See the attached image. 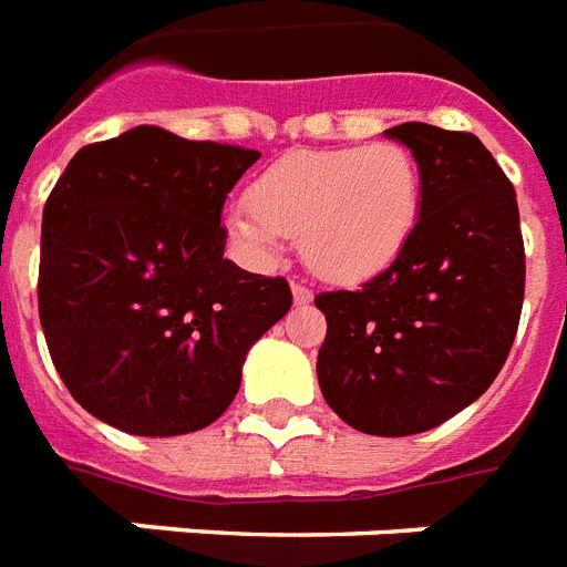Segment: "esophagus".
<instances>
[{
    "instance_id": "obj_1",
    "label": "esophagus",
    "mask_w": 567,
    "mask_h": 567,
    "mask_svg": "<svg viewBox=\"0 0 567 567\" xmlns=\"http://www.w3.org/2000/svg\"><path fill=\"white\" fill-rule=\"evenodd\" d=\"M292 298H296V305H310L312 289L307 284H292Z\"/></svg>"
}]
</instances>
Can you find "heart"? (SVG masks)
Listing matches in <instances>:
<instances>
[{
	"instance_id": "obj_1",
	"label": "heart",
	"mask_w": 567,
	"mask_h": 567,
	"mask_svg": "<svg viewBox=\"0 0 567 567\" xmlns=\"http://www.w3.org/2000/svg\"><path fill=\"white\" fill-rule=\"evenodd\" d=\"M421 216V166L395 140L371 146L298 148L266 166L228 230L257 260L301 237L312 269L362 280L401 257Z\"/></svg>"
}]
</instances>
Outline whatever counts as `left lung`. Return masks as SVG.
Returning a JSON list of instances; mask_svg holds the SVG:
<instances>
[{"label":"left lung","mask_w":567,"mask_h":567,"mask_svg":"<svg viewBox=\"0 0 567 567\" xmlns=\"http://www.w3.org/2000/svg\"><path fill=\"white\" fill-rule=\"evenodd\" d=\"M421 166V216L392 266L360 289L321 292L319 386L369 436H412L474 404L504 369L524 305L513 181L468 131H386Z\"/></svg>","instance_id":"1"}]
</instances>
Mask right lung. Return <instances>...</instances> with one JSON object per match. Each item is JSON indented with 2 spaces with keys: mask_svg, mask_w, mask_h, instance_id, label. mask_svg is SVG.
<instances>
[{
  "mask_svg": "<svg viewBox=\"0 0 567 567\" xmlns=\"http://www.w3.org/2000/svg\"><path fill=\"white\" fill-rule=\"evenodd\" d=\"M260 152L137 125L90 143L43 207L38 307L63 386L134 436L219 419L292 292L225 260L221 207Z\"/></svg>",
  "mask_w": 567,
  "mask_h": 567,
  "instance_id": "obj_1",
  "label": "right lung"
}]
</instances>
